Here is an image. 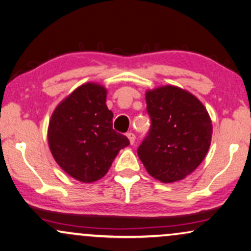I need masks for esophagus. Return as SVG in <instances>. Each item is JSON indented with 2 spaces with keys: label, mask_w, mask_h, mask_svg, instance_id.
<instances>
[{
  "label": "esophagus",
  "mask_w": 251,
  "mask_h": 251,
  "mask_svg": "<svg viewBox=\"0 0 251 251\" xmlns=\"http://www.w3.org/2000/svg\"><path fill=\"white\" fill-rule=\"evenodd\" d=\"M126 137H128L130 144H131V145H133V143H135V139H136V136L133 135L132 132H128V133H126Z\"/></svg>",
  "instance_id": "34e87169"
}]
</instances>
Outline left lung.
Masks as SVG:
<instances>
[{"label":"left lung","mask_w":251,"mask_h":251,"mask_svg":"<svg viewBox=\"0 0 251 251\" xmlns=\"http://www.w3.org/2000/svg\"><path fill=\"white\" fill-rule=\"evenodd\" d=\"M149 135L137 153L147 173L162 183L184 179L207 155L212 123L203 104L176 85L147 90Z\"/></svg>","instance_id":"left-lung-1"}]
</instances>
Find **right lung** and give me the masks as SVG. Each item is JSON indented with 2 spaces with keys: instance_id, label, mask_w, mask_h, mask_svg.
Returning a JSON list of instances; mask_svg holds the SVG:
<instances>
[{
  "instance_id": "obj_1",
  "label": "right lung",
  "mask_w": 251,
  "mask_h": 251,
  "mask_svg": "<svg viewBox=\"0 0 251 251\" xmlns=\"http://www.w3.org/2000/svg\"><path fill=\"white\" fill-rule=\"evenodd\" d=\"M106 97L104 85L87 82L63 99L50 118V152L58 166L81 183L104 177L120 150L130 144L113 129Z\"/></svg>"
}]
</instances>
